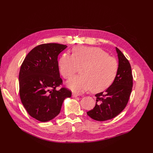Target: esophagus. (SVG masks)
<instances>
[{
    "instance_id": "1",
    "label": "esophagus",
    "mask_w": 153,
    "mask_h": 153,
    "mask_svg": "<svg viewBox=\"0 0 153 153\" xmlns=\"http://www.w3.org/2000/svg\"><path fill=\"white\" fill-rule=\"evenodd\" d=\"M79 96V95L77 94H72V97H78Z\"/></svg>"
}]
</instances>
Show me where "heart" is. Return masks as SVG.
Masks as SVG:
<instances>
[{
  "label": "heart",
  "instance_id": "b5f03b06",
  "mask_svg": "<svg viewBox=\"0 0 153 153\" xmlns=\"http://www.w3.org/2000/svg\"><path fill=\"white\" fill-rule=\"evenodd\" d=\"M60 74L70 79L79 70L82 76L74 77L68 82L69 89L74 92L90 91L99 93L107 90L115 81L118 71L117 60L97 47L77 46L72 55L62 54L58 62Z\"/></svg>",
  "mask_w": 153,
  "mask_h": 153
}]
</instances>
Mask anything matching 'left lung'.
<instances>
[{
	"instance_id": "8db88e82",
	"label": "left lung",
	"mask_w": 153,
	"mask_h": 153,
	"mask_svg": "<svg viewBox=\"0 0 153 153\" xmlns=\"http://www.w3.org/2000/svg\"><path fill=\"white\" fill-rule=\"evenodd\" d=\"M118 58V71L112 85L105 92L95 95V107L87 112L91 118L105 121L119 115L126 107L133 87L131 65L124 54L116 48Z\"/></svg>"
}]
</instances>
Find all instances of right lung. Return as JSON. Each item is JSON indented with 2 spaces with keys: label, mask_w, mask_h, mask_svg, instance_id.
I'll use <instances>...</instances> for the list:
<instances>
[{
  "label": "right lung",
  "mask_w": 153,
  "mask_h": 153,
  "mask_svg": "<svg viewBox=\"0 0 153 153\" xmlns=\"http://www.w3.org/2000/svg\"><path fill=\"white\" fill-rule=\"evenodd\" d=\"M67 48L58 43L39 45L32 49L23 61L19 72V93L28 114L39 122L50 121L61 111L64 100L72 92L62 84L58 57Z\"/></svg>",
  "instance_id": "obj_1"
}]
</instances>
